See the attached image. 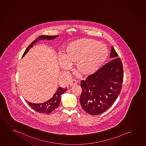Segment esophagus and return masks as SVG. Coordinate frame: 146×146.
<instances>
[{"label":"esophagus","mask_w":146,"mask_h":146,"mask_svg":"<svg viewBox=\"0 0 146 146\" xmlns=\"http://www.w3.org/2000/svg\"><path fill=\"white\" fill-rule=\"evenodd\" d=\"M77 84V82L75 80H72L70 82V86H75Z\"/></svg>","instance_id":"1"}]
</instances>
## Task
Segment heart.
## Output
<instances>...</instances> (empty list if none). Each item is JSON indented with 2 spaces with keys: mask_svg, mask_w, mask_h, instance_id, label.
Listing matches in <instances>:
<instances>
[{
  "mask_svg": "<svg viewBox=\"0 0 146 146\" xmlns=\"http://www.w3.org/2000/svg\"><path fill=\"white\" fill-rule=\"evenodd\" d=\"M105 44L96 40L82 38L67 44L63 50L60 65L64 70L76 65L75 70L81 76L94 74L104 64L108 57Z\"/></svg>",
  "mask_w": 146,
  "mask_h": 146,
  "instance_id": "b5f03b06",
  "label": "heart"
}]
</instances>
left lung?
Listing matches in <instances>:
<instances>
[{
    "label": "left lung",
    "mask_w": 146,
    "mask_h": 146,
    "mask_svg": "<svg viewBox=\"0 0 146 146\" xmlns=\"http://www.w3.org/2000/svg\"><path fill=\"white\" fill-rule=\"evenodd\" d=\"M113 46L110 57L113 58L94 74L82 80L80 97L81 107L91 115L104 113L111 107L120 93L123 68L120 59Z\"/></svg>",
    "instance_id": "1"
}]
</instances>
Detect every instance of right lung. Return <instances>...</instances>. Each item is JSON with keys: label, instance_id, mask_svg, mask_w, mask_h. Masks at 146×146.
Listing matches in <instances>:
<instances>
[{"label": "right lung", "instance_id": "right-lung-1", "mask_svg": "<svg viewBox=\"0 0 146 146\" xmlns=\"http://www.w3.org/2000/svg\"><path fill=\"white\" fill-rule=\"evenodd\" d=\"M58 36V35H53V36L41 35V36H39V37L37 38L36 39H35V40L32 42L31 44L28 46V48L24 52L23 55L22 57H23L27 53L29 49L33 46V44H35L39 40H42V39L52 40V39L55 38ZM67 91L66 88L64 89L61 87H59L55 93L54 94L53 96L52 97L51 99L47 100L46 102H44V103L32 104L30 102H27V101H26V102H27L29 106L35 111H37L40 113H50L59 107L60 103V100H61L60 96L61 95V94L64 93L65 91Z\"/></svg>", "mask_w": 146, "mask_h": 146}]
</instances>
